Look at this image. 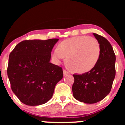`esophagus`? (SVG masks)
Listing matches in <instances>:
<instances>
[{
	"instance_id": "34e87169",
	"label": "esophagus",
	"mask_w": 125,
	"mask_h": 125,
	"mask_svg": "<svg viewBox=\"0 0 125 125\" xmlns=\"http://www.w3.org/2000/svg\"><path fill=\"white\" fill-rule=\"evenodd\" d=\"M63 74H64V76H66V75L69 74V73L68 72V71H66V70H65V69H64V70H63Z\"/></svg>"
}]
</instances>
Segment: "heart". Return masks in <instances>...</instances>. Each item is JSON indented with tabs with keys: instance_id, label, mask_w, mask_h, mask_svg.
<instances>
[{
	"instance_id": "1",
	"label": "heart",
	"mask_w": 125,
	"mask_h": 125,
	"mask_svg": "<svg viewBox=\"0 0 125 125\" xmlns=\"http://www.w3.org/2000/svg\"><path fill=\"white\" fill-rule=\"evenodd\" d=\"M101 54L100 43L95 38L79 36L67 39L58 45L52 56L57 62L66 59L69 69L78 73L91 71L96 65Z\"/></svg>"
}]
</instances>
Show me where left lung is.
<instances>
[{
	"label": "left lung",
	"instance_id": "obj_1",
	"mask_svg": "<svg viewBox=\"0 0 125 125\" xmlns=\"http://www.w3.org/2000/svg\"><path fill=\"white\" fill-rule=\"evenodd\" d=\"M101 47L100 59L89 72L73 74V94L76 100L84 103L100 101L110 93L116 74V56L110 42L93 33Z\"/></svg>",
	"mask_w": 125,
	"mask_h": 125
}]
</instances>
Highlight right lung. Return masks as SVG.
I'll return each instance as SVG.
<instances>
[{
  "mask_svg": "<svg viewBox=\"0 0 125 125\" xmlns=\"http://www.w3.org/2000/svg\"><path fill=\"white\" fill-rule=\"evenodd\" d=\"M58 40L23 41L10 53L7 75L11 89L26 105L47 102L63 77L61 67L49 62L52 49Z\"/></svg>",
  "mask_w": 125,
  "mask_h": 125,
  "instance_id": "right-lung-1",
  "label": "right lung"
}]
</instances>
